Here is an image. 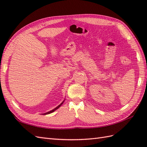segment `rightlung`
<instances>
[{
    "label": "right lung",
    "mask_w": 147,
    "mask_h": 147,
    "mask_svg": "<svg viewBox=\"0 0 147 147\" xmlns=\"http://www.w3.org/2000/svg\"><path fill=\"white\" fill-rule=\"evenodd\" d=\"M64 100L63 102H62V103L60 104V105H59L58 106H57V107H56L55 109H53V110H51V111H50V112H47V113H43V115H48V114H50V113H52V112H55V111L56 110H57V109H59V107H61V105H62V104H63V102H64Z\"/></svg>",
    "instance_id": "right-lung-1"
}]
</instances>
